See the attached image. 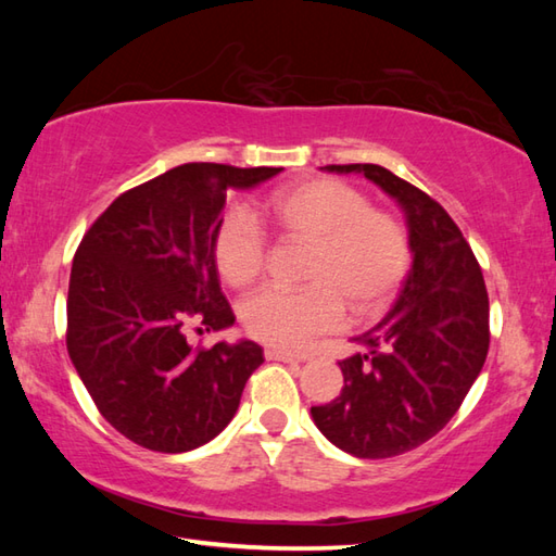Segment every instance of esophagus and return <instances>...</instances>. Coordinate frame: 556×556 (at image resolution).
Segmentation results:
<instances>
[{"label": "esophagus", "mask_w": 556, "mask_h": 556, "mask_svg": "<svg viewBox=\"0 0 556 556\" xmlns=\"http://www.w3.org/2000/svg\"><path fill=\"white\" fill-rule=\"evenodd\" d=\"M265 358L267 361H279V363H296V358L289 356V353H285V351H277V349H267Z\"/></svg>", "instance_id": "obj_1"}]
</instances>
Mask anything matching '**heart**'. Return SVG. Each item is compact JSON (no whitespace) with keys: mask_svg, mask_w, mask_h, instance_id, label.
<instances>
[{"mask_svg":"<svg viewBox=\"0 0 556 556\" xmlns=\"http://www.w3.org/2000/svg\"><path fill=\"white\" fill-rule=\"evenodd\" d=\"M265 215L285 239L311 245L308 289H260L241 305L245 332L267 346L303 351L353 315H372L394 299L410 267V236L396 215L375 210L361 188L313 179L281 188ZM212 255L229 287H248L267 260V236L245 210H229L212 233Z\"/></svg>","mask_w":556,"mask_h":556,"instance_id":"heart-1","label":"heart"}]
</instances>
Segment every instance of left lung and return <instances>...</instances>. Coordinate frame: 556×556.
<instances>
[{
    "mask_svg": "<svg viewBox=\"0 0 556 556\" xmlns=\"http://www.w3.org/2000/svg\"><path fill=\"white\" fill-rule=\"evenodd\" d=\"M323 169L358 172L396 200L408 224L413 267L394 308L356 337L363 351L339 363L341 394L311 413L327 440L353 456H399L454 418L485 365V279L456 222L420 188L380 164Z\"/></svg>",
    "mask_w": 556,
    "mask_h": 556,
    "instance_id": "1",
    "label": "left lung"
}]
</instances>
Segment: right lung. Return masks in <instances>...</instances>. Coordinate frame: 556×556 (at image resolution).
I'll list each match as a JSON object with an SVG mask.
<instances>
[{
    "instance_id": "obj_1",
    "label": "right lung",
    "mask_w": 556,
    "mask_h": 556,
    "mask_svg": "<svg viewBox=\"0 0 556 556\" xmlns=\"http://www.w3.org/2000/svg\"><path fill=\"white\" fill-rule=\"evenodd\" d=\"M279 172L188 162L122 193L83 236L66 349L102 418L138 446L179 454L210 442L265 361L255 341L188 346L186 327L233 325L212 233L227 191Z\"/></svg>"
}]
</instances>
